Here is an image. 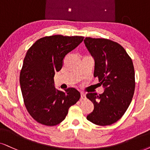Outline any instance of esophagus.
Here are the masks:
<instances>
[{"label": "esophagus", "instance_id": "34e87169", "mask_svg": "<svg viewBox=\"0 0 150 150\" xmlns=\"http://www.w3.org/2000/svg\"><path fill=\"white\" fill-rule=\"evenodd\" d=\"M81 100L86 99V96H85V94L83 93H81Z\"/></svg>", "mask_w": 150, "mask_h": 150}]
</instances>
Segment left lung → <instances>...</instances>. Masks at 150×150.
Wrapping results in <instances>:
<instances>
[{"mask_svg": "<svg viewBox=\"0 0 150 150\" xmlns=\"http://www.w3.org/2000/svg\"><path fill=\"white\" fill-rule=\"evenodd\" d=\"M84 42L94 58V77L105 88L102 94L87 93L94 109L86 118L97 125H110L122 117L132 102L135 90L133 62L122 45L109 39L86 37Z\"/></svg>", "mask_w": 150, "mask_h": 150, "instance_id": "obj_1", "label": "left lung"}]
</instances>
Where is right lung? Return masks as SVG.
I'll return each instance as SVG.
<instances>
[{
  "instance_id": "right-lung-1",
  "label": "right lung",
  "mask_w": 150,
  "mask_h": 150,
  "mask_svg": "<svg viewBox=\"0 0 150 150\" xmlns=\"http://www.w3.org/2000/svg\"><path fill=\"white\" fill-rule=\"evenodd\" d=\"M84 40V37L53 35L38 39L28 49L20 73L21 89L28 113L47 126L62 122L69 108L80 98L74 88L62 91L54 87V76L63 66L68 53Z\"/></svg>"
}]
</instances>
